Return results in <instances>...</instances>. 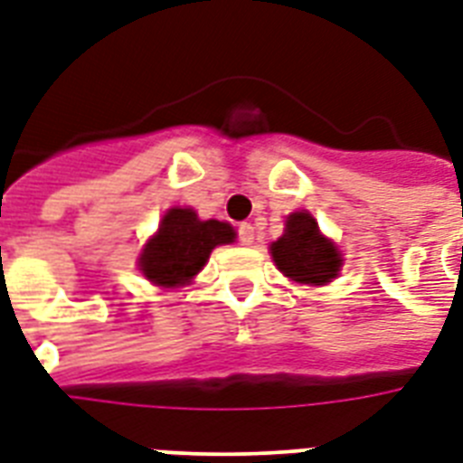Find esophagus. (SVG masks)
<instances>
[{
    "label": "esophagus",
    "instance_id": "34e87169",
    "mask_svg": "<svg viewBox=\"0 0 463 463\" xmlns=\"http://www.w3.org/2000/svg\"><path fill=\"white\" fill-rule=\"evenodd\" d=\"M238 240L242 245H252L254 242V228L250 223H240L238 225Z\"/></svg>",
    "mask_w": 463,
    "mask_h": 463
}]
</instances>
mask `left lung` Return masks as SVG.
Segmentation results:
<instances>
[{
    "label": "left lung",
    "instance_id": "obj_1",
    "mask_svg": "<svg viewBox=\"0 0 463 463\" xmlns=\"http://www.w3.org/2000/svg\"><path fill=\"white\" fill-rule=\"evenodd\" d=\"M271 257L290 281L324 286L336 279L344 264L338 247L319 232L309 211H296L286 218V231L271 242Z\"/></svg>",
    "mask_w": 463,
    "mask_h": 463
}]
</instances>
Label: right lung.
<instances>
[{"label": "right lung", "mask_w": 463, "mask_h": 463, "mask_svg": "<svg viewBox=\"0 0 463 463\" xmlns=\"http://www.w3.org/2000/svg\"><path fill=\"white\" fill-rule=\"evenodd\" d=\"M235 242V231L223 221H202L194 209H167L158 232L139 254L141 274L163 288H180L192 283L213 247Z\"/></svg>", "instance_id": "add662e5"}]
</instances>
